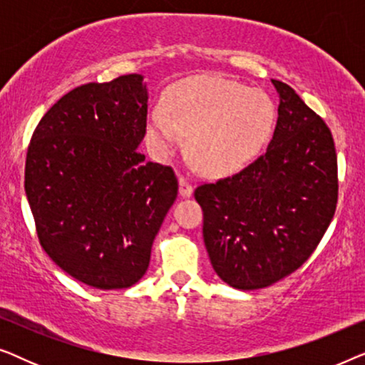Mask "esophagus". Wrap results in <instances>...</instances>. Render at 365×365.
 <instances>
[{
  "instance_id": "esophagus-1",
  "label": "esophagus",
  "mask_w": 365,
  "mask_h": 365,
  "mask_svg": "<svg viewBox=\"0 0 365 365\" xmlns=\"http://www.w3.org/2000/svg\"><path fill=\"white\" fill-rule=\"evenodd\" d=\"M179 194L182 197H189L192 194V186L186 178H179Z\"/></svg>"
}]
</instances>
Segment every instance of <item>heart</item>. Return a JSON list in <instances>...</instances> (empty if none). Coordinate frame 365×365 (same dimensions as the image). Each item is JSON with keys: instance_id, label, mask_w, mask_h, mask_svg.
Masks as SVG:
<instances>
[{"instance_id": "heart-1", "label": "heart", "mask_w": 365, "mask_h": 365, "mask_svg": "<svg viewBox=\"0 0 365 365\" xmlns=\"http://www.w3.org/2000/svg\"><path fill=\"white\" fill-rule=\"evenodd\" d=\"M276 121L272 99L231 79L206 76L184 83L154 106L148 138L159 156H168L182 136L199 171L226 176L247 166L271 138Z\"/></svg>"}]
</instances>
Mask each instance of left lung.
Wrapping results in <instances>:
<instances>
[{
	"label": "left lung",
	"mask_w": 365,
	"mask_h": 365,
	"mask_svg": "<svg viewBox=\"0 0 365 365\" xmlns=\"http://www.w3.org/2000/svg\"><path fill=\"white\" fill-rule=\"evenodd\" d=\"M266 153L241 171L199 184L202 236L214 271L252 291L281 281L311 257L337 207V154L331 129L289 84Z\"/></svg>",
	"instance_id": "1"
}]
</instances>
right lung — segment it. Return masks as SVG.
<instances>
[{
    "label": "right lung",
    "instance_id": "add662e5",
    "mask_svg": "<svg viewBox=\"0 0 365 365\" xmlns=\"http://www.w3.org/2000/svg\"><path fill=\"white\" fill-rule=\"evenodd\" d=\"M146 121V84L141 74H126L64 94L29 141L24 191L39 244L86 286L136 284L176 201L173 168L146 161L138 149Z\"/></svg>",
    "mask_w": 365,
    "mask_h": 365
}]
</instances>
